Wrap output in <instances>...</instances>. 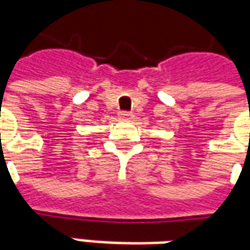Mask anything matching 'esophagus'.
Returning a JSON list of instances; mask_svg holds the SVG:
<instances>
[{
    "mask_svg": "<svg viewBox=\"0 0 250 250\" xmlns=\"http://www.w3.org/2000/svg\"><path fill=\"white\" fill-rule=\"evenodd\" d=\"M119 118L123 120H130L132 118V112H128V111H122L119 112Z\"/></svg>",
    "mask_w": 250,
    "mask_h": 250,
    "instance_id": "34e87169",
    "label": "esophagus"
}]
</instances>
